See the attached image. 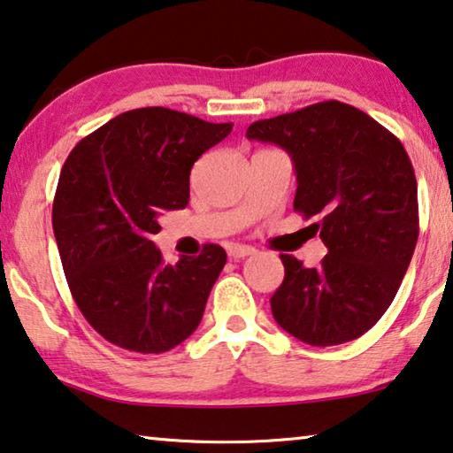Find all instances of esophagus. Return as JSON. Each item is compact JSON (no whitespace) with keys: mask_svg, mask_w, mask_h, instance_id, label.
<instances>
[{"mask_svg":"<svg viewBox=\"0 0 453 453\" xmlns=\"http://www.w3.org/2000/svg\"><path fill=\"white\" fill-rule=\"evenodd\" d=\"M256 250L252 248V246H246V244H234V246H229V250H227V254L232 256V258H244V256H250V254H254Z\"/></svg>","mask_w":453,"mask_h":453,"instance_id":"1","label":"esophagus"}]
</instances>
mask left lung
Returning a JSON list of instances; mask_svg holds the SVG:
<instances>
[{"mask_svg":"<svg viewBox=\"0 0 453 453\" xmlns=\"http://www.w3.org/2000/svg\"><path fill=\"white\" fill-rule=\"evenodd\" d=\"M246 136L291 154L293 207L317 219L309 227L327 246L317 268L280 254L276 323L319 348L364 335L393 303L419 238L417 179L401 140L335 99L254 121Z\"/></svg>","mask_w":453,"mask_h":453,"instance_id":"obj_1","label":"left lung"}]
</instances>
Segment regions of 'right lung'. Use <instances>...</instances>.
<instances>
[{"instance_id": "1", "label": "right lung", "mask_w": 453, "mask_h": 453, "mask_svg": "<svg viewBox=\"0 0 453 453\" xmlns=\"http://www.w3.org/2000/svg\"><path fill=\"white\" fill-rule=\"evenodd\" d=\"M232 127L140 107L97 127L66 158L52 203L54 238L79 311L110 343L162 354L201 323L226 250L205 244L197 258L173 266L152 235L162 211L187 207L193 165Z\"/></svg>"}]
</instances>
